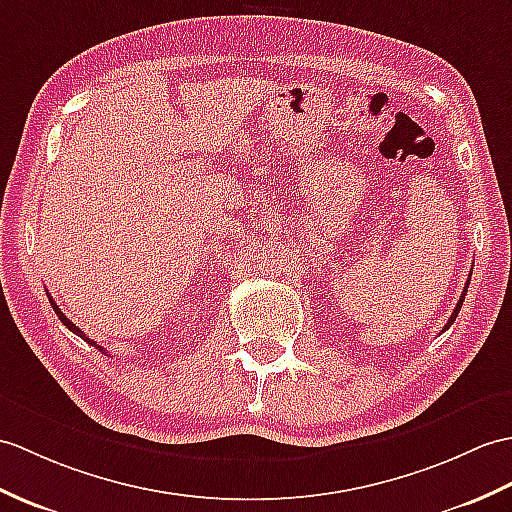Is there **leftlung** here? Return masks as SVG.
I'll use <instances>...</instances> for the list:
<instances>
[{
    "instance_id": "obj_1",
    "label": "left lung",
    "mask_w": 512,
    "mask_h": 512,
    "mask_svg": "<svg viewBox=\"0 0 512 512\" xmlns=\"http://www.w3.org/2000/svg\"><path fill=\"white\" fill-rule=\"evenodd\" d=\"M471 277V275H469ZM467 288H469V283L465 285V292H462V296H460V301H458V305H456V310H454V314L449 316V320H447V325H445V329H449L451 325H454V320H456V316H458V312H460V307H462V303H465V296H467Z\"/></svg>"
}]
</instances>
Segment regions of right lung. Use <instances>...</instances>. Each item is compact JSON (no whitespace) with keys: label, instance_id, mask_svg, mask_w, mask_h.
I'll return each mask as SVG.
<instances>
[{"label":"right lung","instance_id":"right-lung-1","mask_svg":"<svg viewBox=\"0 0 512 512\" xmlns=\"http://www.w3.org/2000/svg\"><path fill=\"white\" fill-rule=\"evenodd\" d=\"M47 299H50V303H52V307H54V312H56V316H58V318H61V323H63V325H65V327H67L69 331H74V334H78V336H80L82 340H87L89 344H93V347H95V349H100V351H102V347H100V344H95L93 340H89V338H87L85 334H82V331H80V329H78V327H76L74 323H71V320H69V318H67V316H65V314L61 312V307H58V305L54 303V299H52V296H50V292H47Z\"/></svg>","mask_w":512,"mask_h":512}]
</instances>
